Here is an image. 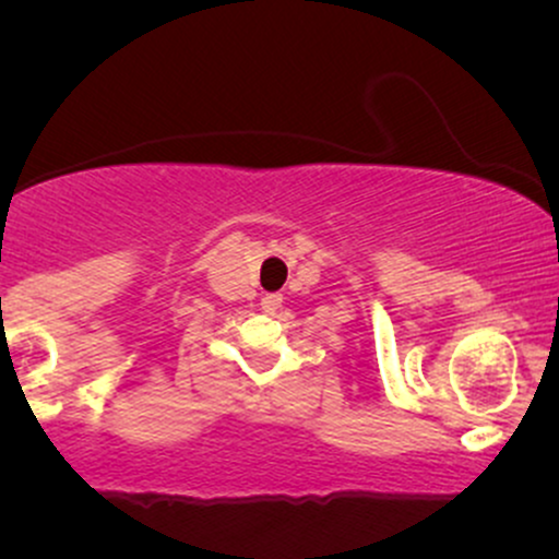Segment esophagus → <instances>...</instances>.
<instances>
[{"label": "esophagus", "mask_w": 559, "mask_h": 559, "mask_svg": "<svg viewBox=\"0 0 559 559\" xmlns=\"http://www.w3.org/2000/svg\"><path fill=\"white\" fill-rule=\"evenodd\" d=\"M281 305H284V297H281V294H265V297H262V310H265L267 316H275V312L281 310Z\"/></svg>", "instance_id": "34e87169"}]
</instances>
